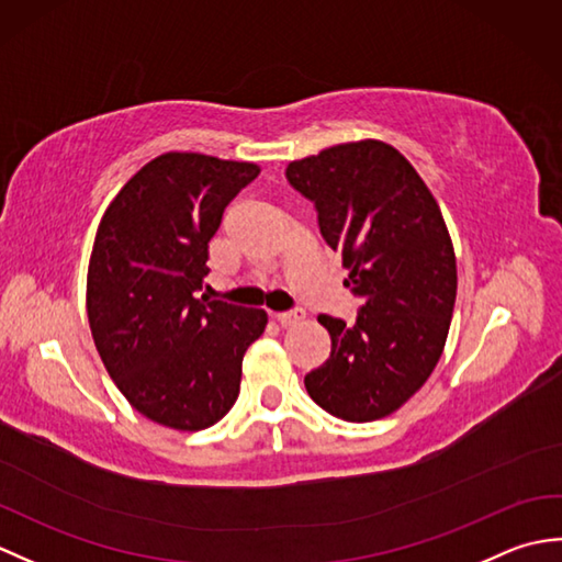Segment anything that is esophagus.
I'll list each match as a JSON object with an SVG mask.
<instances>
[{
  "label": "esophagus",
  "instance_id": "obj_1",
  "mask_svg": "<svg viewBox=\"0 0 562 562\" xmlns=\"http://www.w3.org/2000/svg\"><path fill=\"white\" fill-rule=\"evenodd\" d=\"M272 316H274V321H278V324L284 326V328L302 324V321L306 318V314L302 312V308H290V312H278V314H272Z\"/></svg>",
  "mask_w": 562,
  "mask_h": 562
}]
</instances>
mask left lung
<instances>
[{
	"mask_svg": "<svg viewBox=\"0 0 562 562\" xmlns=\"http://www.w3.org/2000/svg\"><path fill=\"white\" fill-rule=\"evenodd\" d=\"M318 229L360 296L355 326L321 314L330 357L304 376L321 408L348 423L386 417L437 367L457 302V256L437 200L386 142L360 139L292 161Z\"/></svg>",
	"mask_w": 562,
	"mask_h": 562,
	"instance_id": "obj_1",
	"label": "left lung"
}]
</instances>
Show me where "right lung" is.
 I'll list each match as a JSON object with an SVG mask.
<instances>
[{"instance_id": "1", "label": "right lung", "mask_w": 562, "mask_h": 562, "mask_svg": "<svg viewBox=\"0 0 562 562\" xmlns=\"http://www.w3.org/2000/svg\"><path fill=\"white\" fill-rule=\"evenodd\" d=\"M256 164L166 151L105 210L87 274L93 342L115 386L149 420L198 432L232 411L262 308L207 300V244Z\"/></svg>"}]
</instances>
